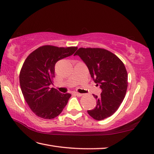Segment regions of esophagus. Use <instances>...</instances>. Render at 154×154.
Wrapping results in <instances>:
<instances>
[{
  "instance_id": "34e87169",
  "label": "esophagus",
  "mask_w": 154,
  "mask_h": 154,
  "mask_svg": "<svg viewBox=\"0 0 154 154\" xmlns=\"http://www.w3.org/2000/svg\"><path fill=\"white\" fill-rule=\"evenodd\" d=\"M74 94L75 95V96H78V97H81V96H82L83 95V94H81V93H79V92H75L74 93Z\"/></svg>"
}]
</instances>
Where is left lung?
<instances>
[{"label": "left lung", "instance_id": "1", "mask_svg": "<svg viewBox=\"0 0 154 154\" xmlns=\"http://www.w3.org/2000/svg\"><path fill=\"white\" fill-rule=\"evenodd\" d=\"M75 55L85 63L91 77L102 89L100 96L93 94L96 106L87 111L89 116L97 121L112 116L126 94L128 74L124 63L112 52L100 48H80Z\"/></svg>", "mask_w": 154, "mask_h": 154}]
</instances>
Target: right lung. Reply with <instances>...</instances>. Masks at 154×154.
I'll list each match as a JSON object with an SVG mask.
<instances>
[{
  "mask_svg": "<svg viewBox=\"0 0 154 154\" xmlns=\"http://www.w3.org/2000/svg\"><path fill=\"white\" fill-rule=\"evenodd\" d=\"M77 47L41 46L25 60L20 73V83L25 100L32 112L42 119H52L59 116L67 105L71 94H62L53 85L54 67L58 60L68 57Z\"/></svg>",
  "mask_w": 154,
  "mask_h": 154,
  "instance_id": "1",
  "label": "right lung"
}]
</instances>
